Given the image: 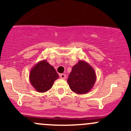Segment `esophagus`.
<instances>
[{"label": "esophagus", "mask_w": 131, "mask_h": 131, "mask_svg": "<svg viewBox=\"0 0 131 131\" xmlns=\"http://www.w3.org/2000/svg\"><path fill=\"white\" fill-rule=\"evenodd\" d=\"M59 77H60V78L61 79H65L66 77H67V76H66L64 74H60V75H59Z\"/></svg>", "instance_id": "obj_1"}]
</instances>
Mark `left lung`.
<instances>
[{
    "instance_id": "8db88e82",
    "label": "left lung",
    "mask_w": 131,
    "mask_h": 131,
    "mask_svg": "<svg viewBox=\"0 0 131 131\" xmlns=\"http://www.w3.org/2000/svg\"><path fill=\"white\" fill-rule=\"evenodd\" d=\"M96 75L92 67L84 61H79L72 67L67 82L73 92L79 94L89 92L94 85Z\"/></svg>"
}]
</instances>
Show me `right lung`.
<instances>
[{"instance_id":"add662e5","label":"right lung","mask_w":131,"mask_h":131,"mask_svg":"<svg viewBox=\"0 0 131 131\" xmlns=\"http://www.w3.org/2000/svg\"><path fill=\"white\" fill-rule=\"evenodd\" d=\"M59 75L52 66L46 60L37 63L30 72V82L37 92H44L49 90Z\"/></svg>"}]
</instances>
